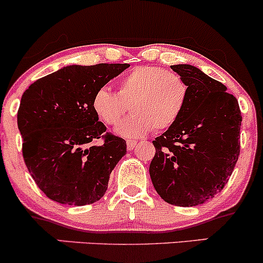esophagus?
<instances>
[{
    "mask_svg": "<svg viewBox=\"0 0 263 263\" xmlns=\"http://www.w3.org/2000/svg\"><path fill=\"white\" fill-rule=\"evenodd\" d=\"M126 147H128V151H133L137 147V142H135V140H128V142H126Z\"/></svg>",
    "mask_w": 263,
    "mask_h": 263,
    "instance_id": "esophagus-1",
    "label": "esophagus"
}]
</instances>
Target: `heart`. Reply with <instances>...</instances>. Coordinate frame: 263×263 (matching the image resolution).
<instances>
[{
    "instance_id": "obj_1",
    "label": "heart",
    "mask_w": 263,
    "mask_h": 263,
    "mask_svg": "<svg viewBox=\"0 0 263 263\" xmlns=\"http://www.w3.org/2000/svg\"><path fill=\"white\" fill-rule=\"evenodd\" d=\"M189 88L176 73L161 67H137L118 82V93L100 87L92 96L91 106L106 125H115L130 105L132 114L115 128L116 134L137 139L152 128L166 130L185 109Z\"/></svg>"
}]
</instances>
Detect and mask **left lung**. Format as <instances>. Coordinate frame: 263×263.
I'll list each match as a JSON object with an SVG mask.
<instances>
[{
    "label": "left lung",
    "mask_w": 263,
    "mask_h": 263,
    "mask_svg": "<svg viewBox=\"0 0 263 263\" xmlns=\"http://www.w3.org/2000/svg\"><path fill=\"white\" fill-rule=\"evenodd\" d=\"M187 85L178 120L153 140L149 175L166 202L195 206L219 194L239 156L242 116L227 87L190 64L171 66Z\"/></svg>",
    "instance_id": "8db88e82"
}]
</instances>
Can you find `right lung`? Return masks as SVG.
Returning <instances> with one entry per match:
<instances>
[{
  "label": "right lung",
  "instance_id": "obj_1",
  "mask_svg": "<svg viewBox=\"0 0 263 263\" xmlns=\"http://www.w3.org/2000/svg\"><path fill=\"white\" fill-rule=\"evenodd\" d=\"M130 64L66 66L23 93L17 126L23 156L35 183L59 204L99 201L110 173L126 154L123 138L106 133L91 106L95 91ZM104 139L101 145H95Z\"/></svg>",
  "mask_w": 263,
  "mask_h": 263
}]
</instances>
